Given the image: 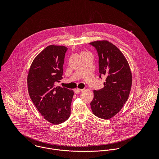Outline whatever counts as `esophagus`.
Here are the masks:
<instances>
[{"mask_svg":"<svg viewBox=\"0 0 159 159\" xmlns=\"http://www.w3.org/2000/svg\"><path fill=\"white\" fill-rule=\"evenodd\" d=\"M84 89H75L74 91H75V92L76 93H79V92H82V91H83Z\"/></svg>","mask_w":159,"mask_h":159,"instance_id":"obj_1","label":"esophagus"}]
</instances>
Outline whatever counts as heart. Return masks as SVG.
<instances>
[{"label": "heart", "mask_w": 159, "mask_h": 159, "mask_svg": "<svg viewBox=\"0 0 159 159\" xmlns=\"http://www.w3.org/2000/svg\"><path fill=\"white\" fill-rule=\"evenodd\" d=\"M83 52H82V53H83Z\"/></svg>", "instance_id": "obj_1"}]
</instances>
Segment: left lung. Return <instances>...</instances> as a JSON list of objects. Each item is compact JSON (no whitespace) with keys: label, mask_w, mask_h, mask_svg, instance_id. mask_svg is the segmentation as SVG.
<instances>
[{"label":"left lung","mask_w":159,"mask_h":159,"mask_svg":"<svg viewBox=\"0 0 159 159\" xmlns=\"http://www.w3.org/2000/svg\"><path fill=\"white\" fill-rule=\"evenodd\" d=\"M98 54L99 72L105 75L104 88L93 91L91 107L98 117L109 119L118 113L127 102L132 84V75L128 61L123 53L108 40L90 43Z\"/></svg>","instance_id":"left-lung-1"}]
</instances>
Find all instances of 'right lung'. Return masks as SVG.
<instances>
[{"mask_svg":"<svg viewBox=\"0 0 159 159\" xmlns=\"http://www.w3.org/2000/svg\"><path fill=\"white\" fill-rule=\"evenodd\" d=\"M67 50L65 46H48L35 57L27 75L32 102L48 122L56 125L69 118L74 94L72 90L55 86L62 78Z\"/></svg>","mask_w":159,"mask_h":159,"instance_id":"right-lung-1","label":"right lung"}]
</instances>
